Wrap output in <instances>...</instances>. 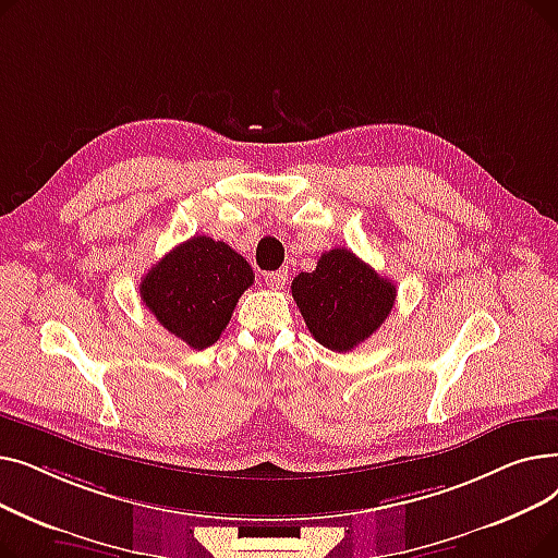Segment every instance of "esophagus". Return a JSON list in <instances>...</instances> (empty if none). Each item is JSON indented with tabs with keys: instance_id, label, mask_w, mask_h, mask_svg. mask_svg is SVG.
Instances as JSON below:
<instances>
[{
	"instance_id": "obj_1",
	"label": "esophagus",
	"mask_w": 558,
	"mask_h": 558,
	"mask_svg": "<svg viewBox=\"0 0 558 558\" xmlns=\"http://www.w3.org/2000/svg\"><path fill=\"white\" fill-rule=\"evenodd\" d=\"M264 282H267L271 289H282L284 282H287V271L280 269V271H269L264 274Z\"/></svg>"
}]
</instances>
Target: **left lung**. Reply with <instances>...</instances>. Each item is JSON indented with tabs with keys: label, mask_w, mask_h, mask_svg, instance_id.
<instances>
[{
	"label": "left lung",
	"mask_w": 558,
	"mask_h": 558,
	"mask_svg": "<svg viewBox=\"0 0 558 558\" xmlns=\"http://www.w3.org/2000/svg\"><path fill=\"white\" fill-rule=\"evenodd\" d=\"M312 337L335 353H348L385 324L396 303V284L348 248H332L312 274L291 282Z\"/></svg>",
	"instance_id": "obj_1"
}]
</instances>
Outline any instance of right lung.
Masks as SVG:
<instances>
[{
	"mask_svg": "<svg viewBox=\"0 0 558 558\" xmlns=\"http://www.w3.org/2000/svg\"><path fill=\"white\" fill-rule=\"evenodd\" d=\"M253 280L251 264L238 251L194 234L154 264L140 282V296L165 330L203 350L221 337Z\"/></svg>",
	"mask_w": 558,
	"mask_h": 558,
	"instance_id": "obj_1",
	"label": "right lung"
}]
</instances>
